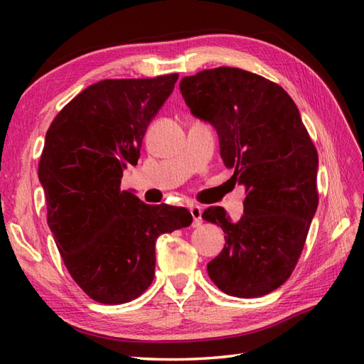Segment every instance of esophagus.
Returning <instances> with one entry per match:
<instances>
[{
	"instance_id": "1",
	"label": "esophagus",
	"mask_w": 364,
	"mask_h": 364,
	"mask_svg": "<svg viewBox=\"0 0 364 364\" xmlns=\"http://www.w3.org/2000/svg\"><path fill=\"white\" fill-rule=\"evenodd\" d=\"M189 210H191V214H192V219H194V222H192V225H194V227L202 225V222H203V219H202V214H203L202 206L192 205Z\"/></svg>"
}]
</instances>
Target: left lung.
<instances>
[{"instance_id":"1","label":"left lung","mask_w":364,"mask_h":364,"mask_svg":"<svg viewBox=\"0 0 364 364\" xmlns=\"http://www.w3.org/2000/svg\"><path fill=\"white\" fill-rule=\"evenodd\" d=\"M184 102L219 134L231 180L245 186L244 215L231 222L220 206L202 218L225 233L208 275L228 296L253 299L288 280L318 210V150L292 98L278 84L241 68L184 76Z\"/></svg>"}]
</instances>
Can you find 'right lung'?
I'll list each match as a JSON object with an SVG mask.
<instances>
[{
	"label": "right lung",
	"mask_w": 364,
	"mask_h": 364,
	"mask_svg": "<svg viewBox=\"0 0 364 364\" xmlns=\"http://www.w3.org/2000/svg\"><path fill=\"white\" fill-rule=\"evenodd\" d=\"M176 80L92 84L46 131L38 161L46 222L68 274L100 304H127L149 289L156 239L192 223L186 208L146 205L120 189L123 168L137 164L145 131Z\"/></svg>",
	"instance_id": "1"
}]
</instances>
